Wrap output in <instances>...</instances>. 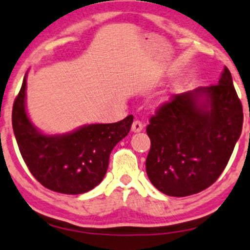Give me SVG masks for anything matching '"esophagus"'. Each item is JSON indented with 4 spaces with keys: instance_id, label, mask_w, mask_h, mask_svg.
<instances>
[{
    "instance_id": "1",
    "label": "esophagus",
    "mask_w": 250,
    "mask_h": 250,
    "mask_svg": "<svg viewBox=\"0 0 250 250\" xmlns=\"http://www.w3.org/2000/svg\"><path fill=\"white\" fill-rule=\"evenodd\" d=\"M144 127V125L141 121H138V120H135L133 122V125H131V131L133 133H140L141 130H142Z\"/></svg>"
}]
</instances>
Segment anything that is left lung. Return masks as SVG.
<instances>
[{
  "instance_id": "obj_1",
  "label": "left lung",
  "mask_w": 250,
  "mask_h": 250,
  "mask_svg": "<svg viewBox=\"0 0 250 250\" xmlns=\"http://www.w3.org/2000/svg\"><path fill=\"white\" fill-rule=\"evenodd\" d=\"M242 123V104L227 67L215 85L171 96L146 127L150 182L171 197L209 188L226 167Z\"/></svg>"
}]
</instances>
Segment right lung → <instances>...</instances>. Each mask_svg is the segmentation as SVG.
Returning a JSON list of instances; mask_svg holds the SVG:
<instances>
[{
	"mask_svg": "<svg viewBox=\"0 0 250 250\" xmlns=\"http://www.w3.org/2000/svg\"><path fill=\"white\" fill-rule=\"evenodd\" d=\"M25 88L24 77L13 106V129L30 172L44 188L58 193L80 194L91 191L104 179L110 152L128 135L134 116L49 136L38 131L26 115Z\"/></svg>",
	"mask_w": 250,
	"mask_h": 250,
	"instance_id": "add662e5",
	"label": "right lung"
}]
</instances>
